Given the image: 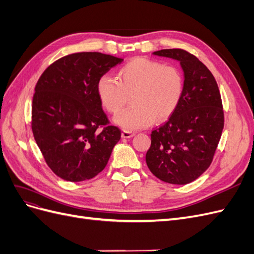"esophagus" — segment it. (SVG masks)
Listing matches in <instances>:
<instances>
[{"label":"esophagus","mask_w":254,"mask_h":254,"mask_svg":"<svg viewBox=\"0 0 254 254\" xmlns=\"http://www.w3.org/2000/svg\"><path fill=\"white\" fill-rule=\"evenodd\" d=\"M132 136H134V132L127 131V130H124V131L122 132V137H124V139H129V137H132Z\"/></svg>","instance_id":"obj_1"}]
</instances>
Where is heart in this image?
Instances as JSON below:
<instances>
[{"label": "heart", "instance_id": "b5f03b06", "mask_svg": "<svg viewBox=\"0 0 254 254\" xmlns=\"http://www.w3.org/2000/svg\"><path fill=\"white\" fill-rule=\"evenodd\" d=\"M97 96L111 113H118L127 102L128 108L114 118V124L127 131L150 126L155 119L163 121L177 109L183 94V77L172 65L135 58L118 72V78L109 74L99 77Z\"/></svg>", "mask_w": 254, "mask_h": 254}]
</instances>
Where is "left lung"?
Instances as JSON below:
<instances>
[{"label":"left lung","instance_id":"1","mask_svg":"<svg viewBox=\"0 0 254 254\" xmlns=\"http://www.w3.org/2000/svg\"><path fill=\"white\" fill-rule=\"evenodd\" d=\"M152 54L178 61L184 82L177 109L150 134L146 163L160 180L188 184L210 166L224 129L218 86L209 68L186 51L171 49Z\"/></svg>","mask_w":254,"mask_h":254}]
</instances>
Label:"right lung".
I'll use <instances>...</instances> for the list:
<instances>
[{"instance_id":"obj_1","label":"right lung","mask_w":254,"mask_h":254,"mask_svg":"<svg viewBox=\"0 0 254 254\" xmlns=\"http://www.w3.org/2000/svg\"><path fill=\"white\" fill-rule=\"evenodd\" d=\"M123 61L96 52L60 58L43 72L33 98L32 129L51 170L79 182L101 173L121 130L108 124L96 92L101 76Z\"/></svg>"}]
</instances>
